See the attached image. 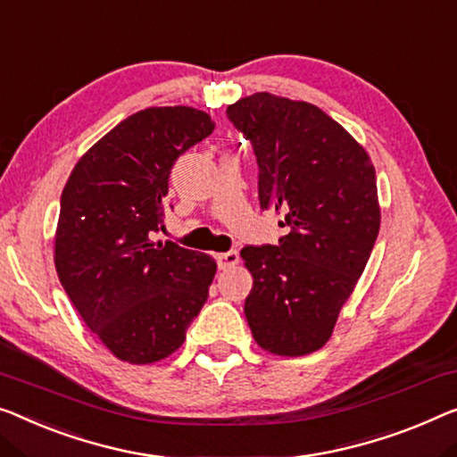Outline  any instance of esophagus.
Segmentation results:
<instances>
[{
  "label": "esophagus",
  "mask_w": 457,
  "mask_h": 457,
  "mask_svg": "<svg viewBox=\"0 0 457 457\" xmlns=\"http://www.w3.org/2000/svg\"><path fill=\"white\" fill-rule=\"evenodd\" d=\"M237 262H240V254H237L236 250H229V252H223V254H217V264H220L221 270L236 267Z\"/></svg>",
  "instance_id": "34e87169"
}]
</instances>
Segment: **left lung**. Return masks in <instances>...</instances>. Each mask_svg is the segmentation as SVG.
<instances>
[{
    "instance_id": "obj_1",
    "label": "left lung",
    "mask_w": 457,
    "mask_h": 457,
    "mask_svg": "<svg viewBox=\"0 0 457 457\" xmlns=\"http://www.w3.org/2000/svg\"><path fill=\"white\" fill-rule=\"evenodd\" d=\"M258 162L262 209L283 215L277 246L242 248L254 285L244 305L272 355L328 343L379 231L376 168L359 143L310 102L258 92L228 106Z\"/></svg>"
}]
</instances>
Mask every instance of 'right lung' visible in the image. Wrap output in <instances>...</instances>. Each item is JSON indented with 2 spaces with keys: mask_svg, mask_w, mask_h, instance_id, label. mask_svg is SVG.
<instances>
[{
  "mask_svg": "<svg viewBox=\"0 0 457 457\" xmlns=\"http://www.w3.org/2000/svg\"><path fill=\"white\" fill-rule=\"evenodd\" d=\"M213 129L190 106L135 112L81 155L61 195L59 281L87 328L127 363L172 355L207 302L213 258L152 236L174 162Z\"/></svg>",
  "mask_w": 457,
  "mask_h": 457,
  "instance_id": "1",
  "label": "right lung"
}]
</instances>
